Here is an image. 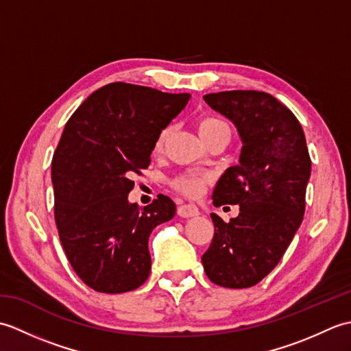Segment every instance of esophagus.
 Here are the masks:
<instances>
[{
    "mask_svg": "<svg viewBox=\"0 0 351 351\" xmlns=\"http://www.w3.org/2000/svg\"><path fill=\"white\" fill-rule=\"evenodd\" d=\"M178 214H180L181 217H195V215L199 214V210L196 205L184 204V205L178 206Z\"/></svg>",
    "mask_w": 351,
    "mask_h": 351,
    "instance_id": "1",
    "label": "esophagus"
}]
</instances>
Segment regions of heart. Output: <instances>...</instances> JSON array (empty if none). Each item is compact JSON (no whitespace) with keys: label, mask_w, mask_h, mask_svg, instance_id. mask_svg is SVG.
Here are the masks:
<instances>
[{"label":"heart","mask_w":351,"mask_h":351,"mask_svg":"<svg viewBox=\"0 0 351 351\" xmlns=\"http://www.w3.org/2000/svg\"><path fill=\"white\" fill-rule=\"evenodd\" d=\"M197 131L200 134V137H202L205 141L211 140L215 136H220V134H230L228 123L215 116L200 117L197 121ZM167 136H169V130H162L158 134V137H156V140H155V151L156 152L162 151L164 143H166V140H167ZM208 181H210V178H208L206 175L184 173V175H180L178 178H175L171 185H173L175 190L182 193V195L189 196V197H196L200 195V193H202Z\"/></svg>","instance_id":"1"}]
</instances>
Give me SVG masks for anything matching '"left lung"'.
<instances>
[{"label": "left lung", "mask_w": 351, "mask_h": 351, "mask_svg": "<svg viewBox=\"0 0 351 351\" xmlns=\"http://www.w3.org/2000/svg\"><path fill=\"white\" fill-rule=\"evenodd\" d=\"M205 102L237 126L240 162L213 191L214 206L240 205L225 223L211 214L214 237L204 270L225 288L256 285L279 264L302 225L311 156L300 122L274 96L258 90L208 93Z\"/></svg>", "instance_id": "obj_1"}]
</instances>
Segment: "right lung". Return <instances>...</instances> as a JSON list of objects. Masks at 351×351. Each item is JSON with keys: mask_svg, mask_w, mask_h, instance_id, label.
Segmentation results:
<instances>
[{"mask_svg": "<svg viewBox=\"0 0 351 351\" xmlns=\"http://www.w3.org/2000/svg\"><path fill=\"white\" fill-rule=\"evenodd\" d=\"M189 101L119 81L93 92L64 126L51 170L56 225L73 271L98 293H128L147 279L149 235L176 205L164 195L130 204L131 176L149 167L156 137Z\"/></svg>", "mask_w": 351, "mask_h": 351, "instance_id": "add662e5", "label": "right lung"}]
</instances>
